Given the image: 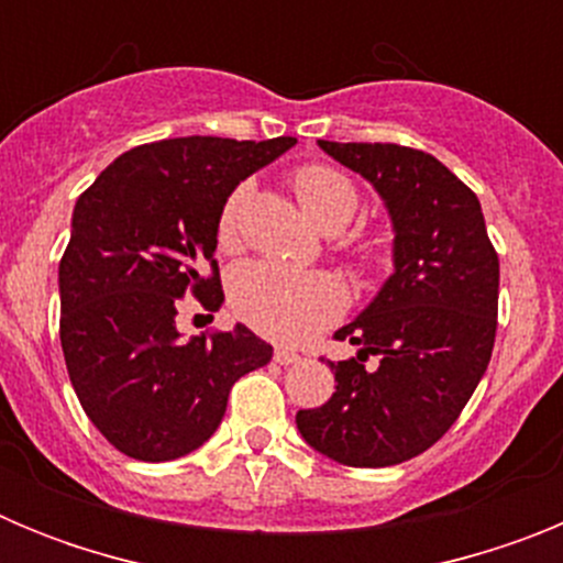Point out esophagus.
Listing matches in <instances>:
<instances>
[{
	"label": "esophagus",
	"mask_w": 563,
	"mask_h": 563,
	"mask_svg": "<svg viewBox=\"0 0 563 563\" xmlns=\"http://www.w3.org/2000/svg\"><path fill=\"white\" fill-rule=\"evenodd\" d=\"M273 361L282 363V366H290V363L301 361V355H298L296 350H287V346H276V352H273Z\"/></svg>",
	"instance_id": "esophagus-1"
}]
</instances>
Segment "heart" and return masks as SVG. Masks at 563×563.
Instances as JSON below:
<instances>
[{
    "label": "heart",
    "mask_w": 563,
    "mask_h": 563,
    "mask_svg": "<svg viewBox=\"0 0 563 563\" xmlns=\"http://www.w3.org/2000/svg\"><path fill=\"white\" fill-rule=\"evenodd\" d=\"M292 191L310 213V220L324 231H338L357 211L355 180L330 163H305L292 174ZM251 186L242 183L231 191L220 211L217 239L222 247H233L239 239V217L247 202ZM383 251L380 236L357 233L352 253L361 265H372ZM231 307L245 324L282 341H298L321 327L332 324L343 312L346 292L330 273H298L273 262H247L231 273L228 282Z\"/></svg>",
    "instance_id": "b5f03b06"
}]
</instances>
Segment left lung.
<instances>
[{
  "mask_svg": "<svg viewBox=\"0 0 563 563\" xmlns=\"http://www.w3.org/2000/svg\"><path fill=\"white\" fill-rule=\"evenodd\" d=\"M363 174L395 225V273L338 341L361 346L327 361L335 391L296 415L298 431L330 460L386 467L431 449L474 395L494 352L499 256L476 194L434 154L397 143L318 141ZM369 354L378 357L366 367Z\"/></svg>",
  "mask_w": 563,
  "mask_h": 563,
  "instance_id": "obj_1",
  "label": "left lung"
}]
</instances>
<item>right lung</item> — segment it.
<instances>
[{"mask_svg":"<svg viewBox=\"0 0 563 563\" xmlns=\"http://www.w3.org/2000/svg\"><path fill=\"white\" fill-rule=\"evenodd\" d=\"M296 137H168L109 163L78 197L58 265L69 380L84 411L121 454L180 460L225 417L231 386L273 346L236 324L183 341L177 307L222 305L217 222L239 183Z\"/></svg>","mask_w":563,"mask_h":563,"instance_id":"1","label":"right lung"}]
</instances>
